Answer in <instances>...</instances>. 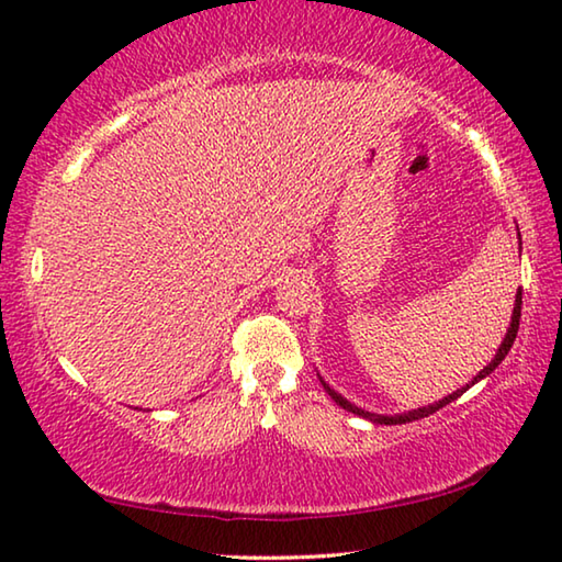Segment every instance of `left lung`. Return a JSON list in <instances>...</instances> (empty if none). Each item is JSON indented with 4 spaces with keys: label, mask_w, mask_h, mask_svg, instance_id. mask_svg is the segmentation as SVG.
Wrapping results in <instances>:
<instances>
[{
    "label": "left lung",
    "mask_w": 562,
    "mask_h": 562,
    "mask_svg": "<svg viewBox=\"0 0 562 562\" xmlns=\"http://www.w3.org/2000/svg\"><path fill=\"white\" fill-rule=\"evenodd\" d=\"M518 240H520V233H518ZM520 290H518V294H516V304H513V315H510V325H508V331H506V337H503V341H501V347H498V351H496V357H493L486 367L481 369L479 374H475L469 384L465 386H461V389H456L453 394H449V396H443L441 402H434V404H429V406H422V408H412V412H404V414H394V416H384V414H372V412H364V408H359L357 404H351V402H347L345 396H341L339 392H335V389H331L325 379L319 376V382H322V386H325V392L335 398V402L341 406V408H347V412H351V414H357V416H361V418H367V422H372V424H386V426H392V424H406V422H416V418H424V416H429V414H434V412H439V408H443L446 404H451L453 398H459L465 389H471L475 382H481V379H486L493 369H496L503 359H506V355L510 351V347H513V341H516V335H518V325H520V304H522V297H520Z\"/></svg>",
    "instance_id": "1"
}]
</instances>
